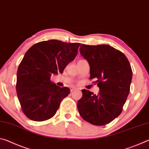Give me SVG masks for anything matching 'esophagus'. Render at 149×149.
I'll return each mask as SVG.
<instances>
[{
    "mask_svg": "<svg viewBox=\"0 0 149 149\" xmlns=\"http://www.w3.org/2000/svg\"><path fill=\"white\" fill-rule=\"evenodd\" d=\"M75 90H77V88H75V87H73V88H72V89H71V92L74 91H75Z\"/></svg>",
    "mask_w": 149,
    "mask_h": 149,
    "instance_id": "34e87169",
    "label": "esophagus"
}]
</instances>
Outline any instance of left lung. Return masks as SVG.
Masks as SVG:
<instances>
[{
	"label": "left lung",
	"instance_id": "1",
	"mask_svg": "<svg viewBox=\"0 0 149 149\" xmlns=\"http://www.w3.org/2000/svg\"><path fill=\"white\" fill-rule=\"evenodd\" d=\"M80 54L90 65V79L99 87L98 95L83 89L77 102L81 118L95 125L108 124L119 116L130 91L132 70L127 57L108 45H81Z\"/></svg>",
	"mask_w": 149,
	"mask_h": 149
}]
</instances>
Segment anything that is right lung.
<instances>
[{"mask_svg":"<svg viewBox=\"0 0 149 149\" xmlns=\"http://www.w3.org/2000/svg\"><path fill=\"white\" fill-rule=\"evenodd\" d=\"M81 43L49 40L33 45L27 50L17 72L16 92L24 114L42 122L54 116L68 87H60L50 81L52 74H62L75 59Z\"/></svg>","mask_w":149,"mask_h":149,"instance_id":"obj_1","label":"right lung"}]
</instances>
